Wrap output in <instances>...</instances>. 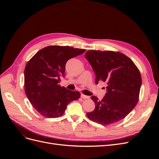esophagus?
Listing matches in <instances>:
<instances>
[{"label":"esophagus","instance_id":"esophagus-1","mask_svg":"<svg viewBox=\"0 0 159 159\" xmlns=\"http://www.w3.org/2000/svg\"><path fill=\"white\" fill-rule=\"evenodd\" d=\"M81 98H83V99H89V96H88V95H84V94H81Z\"/></svg>","mask_w":159,"mask_h":159}]
</instances>
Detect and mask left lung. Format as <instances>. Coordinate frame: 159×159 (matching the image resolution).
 Listing matches in <instances>:
<instances>
[{"instance_id": "left-lung-1", "label": "left lung", "mask_w": 159, "mask_h": 159, "mask_svg": "<svg viewBox=\"0 0 159 159\" xmlns=\"http://www.w3.org/2000/svg\"><path fill=\"white\" fill-rule=\"evenodd\" d=\"M87 59L95 73V84H107V93L102 99H91L95 103L88 117L95 123L108 125L125 117L138 103L141 75L134 62L123 53L113 51L89 50Z\"/></svg>"}]
</instances>
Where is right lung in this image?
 I'll return each instance as SVG.
<instances>
[{
  "instance_id": "add662e5",
  "label": "right lung",
  "mask_w": 159,
  "mask_h": 159,
  "mask_svg": "<svg viewBox=\"0 0 159 159\" xmlns=\"http://www.w3.org/2000/svg\"><path fill=\"white\" fill-rule=\"evenodd\" d=\"M85 52L70 46H49L38 51L25 70V91L28 99L42 116H61L70 103L78 99L79 91L61 87L67 61Z\"/></svg>"
}]
</instances>
